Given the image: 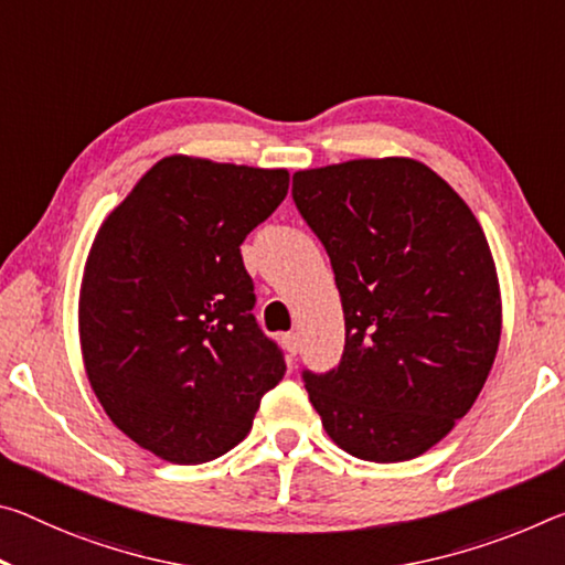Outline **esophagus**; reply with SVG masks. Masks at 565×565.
Listing matches in <instances>:
<instances>
[{
  "instance_id": "esophagus-1",
  "label": "esophagus",
  "mask_w": 565,
  "mask_h": 565,
  "mask_svg": "<svg viewBox=\"0 0 565 565\" xmlns=\"http://www.w3.org/2000/svg\"><path fill=\"white\" fill-rule=\"evenodd\" d=\"M281 342H284L286 349H289L291 354H299V349H301V334H299V331H286V334L281 337Z\"/></svg>"
}]
</instances>
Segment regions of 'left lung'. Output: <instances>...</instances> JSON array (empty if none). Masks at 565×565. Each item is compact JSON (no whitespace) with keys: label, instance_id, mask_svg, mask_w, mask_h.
<instances>
[{"label":"left lung","instance_id":"1","mask_svg":"<svg viewBox=\"0 0 565 565\" xmlns=\"http://www.w3.org/2000/svg\"><path fill=\"white\" fill-rule=\"evenodd\" d=\"M294 203L324 244L347 342L303 370L327 435L370 462L427 452L468 415L495 362V262L458 193L412 158L294 173Z\"/></svg>","mask_w":565,"mask_h":565}]
</instances>
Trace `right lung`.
I'll return each instance as SVG.
<instances>
[{
    "label": "right lung",
    "mask_w": 565,
    "mask_h": 565,
    "mask_svg": "<svg viewBox=\"0 0 565 565\" xmlns=\"http://www.w3.org/2000/svg\"><path fill=\"white\" fill-rule=\"evenodd\" d=\"M284 168L158 160L97 231L79 289V344L107 417L175 465L236 447L284 352L256 317L241 244L279 209Z\"/></svg>",
    "instance_id": "add662e5"
}]
</instances>
